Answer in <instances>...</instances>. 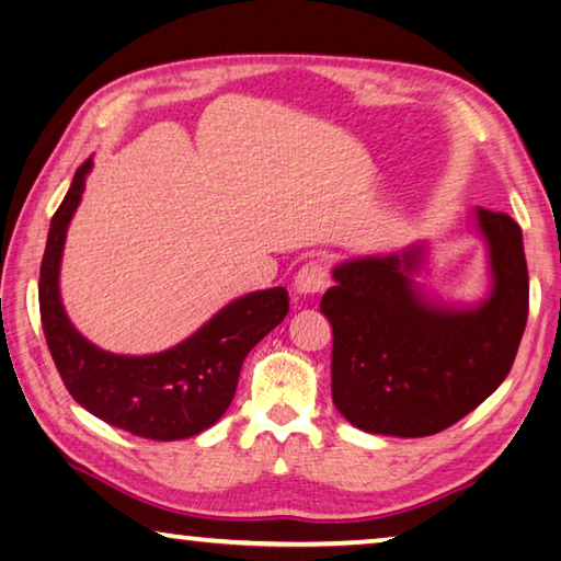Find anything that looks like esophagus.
Masks as SVG:
<instances>
[{
  "mask_svg": "<svg viewBox=\"0 0 561 561\" xmlns=\"http://www.w3.org/2000/svg\"><path fill=\"white\" fill-rule=\"evenodd\" d=\"M331 277H329V267L321 260H309L304 267L297 272L294 277V289L301 297H316V294H323L329 289Z\"/></svg>",
  "mask_w": 561,
  "mask_h": 561,
  "instance_id": "1",
  "label": "esophagus"
}]
</instances>
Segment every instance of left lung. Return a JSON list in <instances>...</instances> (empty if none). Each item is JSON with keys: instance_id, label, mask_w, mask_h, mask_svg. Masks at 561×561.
<instances>
[{"instance_id": "left-lung-1", "label": "left lung", "mask_w": 561, "mask_h": 561, "mask_svg": "<svg viewBox=\"0 0 561 561\" xmlns=\"http://www.w3.org/2000/svg\"><path fill=\"white\" fill-rule=\"evenodd\" d=\"M491 250L493 291L476 309H444L412 279L422 248L343 262L321 311L333 325L331 394L370 434L430 436L463 420L511 373L529 277L523 230L507 213L476 210Z\"/></svg>"}]
</instances>
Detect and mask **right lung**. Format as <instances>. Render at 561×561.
I'll list each match as a JSON object with an SVG mask.
<instances>
[{"label":"right lung","mask_w":561,"mask_h":561,"mask_svg":"<svg viewBox=\"0 0 561 561\" xmlns=\"http://www.w3.org/2000/svg\"><path fill=\"white\" fill-rule=\"evenodd\" d=\"M93 159L78 167L50 220L38 277L46 343L70 397L117 430L154 442L188 439L216 424L236 397L245 355L289 311L284 287L228 304L183 343L154 355H115L85 341L60 304L58 270L68 222L83 196Z\"/></svg>","instance_id":"obj_1"}]
</instances>
